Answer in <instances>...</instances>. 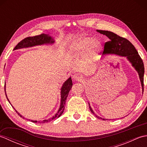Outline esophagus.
Returning <instances> with one entry per match:
<instances>
[{
  "mask_svg": "<svg viewBox=\"0 0 147 147\" xmlns=\"http://www.w3.org/2000/svg\"><path fill=\"white\" fill-rule=\"evenodd\" d=\"M72 78H73L74 81H78L79 82V81H82L83 80V75H82V74H78V73H76V74H73Z\"/></svg>",
  "mask_w": 147,
  "mask_h": 147,
  "instance_id": "1",
  "label": "esophagus"
}]
</instances>
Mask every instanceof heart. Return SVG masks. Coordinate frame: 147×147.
<instances>
[{"label":"heart","instance_id":"1","mask_svg":"<svg viewBox=\"0 0 147 147\" xmlns=\"http://www.w3.org/2000/svg\"><path fill=\"white\" fill-rule=\"evenodd\" d=\"M101 47L100 42L98 40H93L90 36H81L71 43L70 50L72 53L79 55L88 49V54L92 56L97 52Z\"/></svg>","mask_w":147,"mask_h":147}]
</instances>
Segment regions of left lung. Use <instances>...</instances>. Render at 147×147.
<instances>
[{
  "mask_svg": "<svg viewBox=\"0 0 147 147\" xmlns=\"http://www.w3.org/2000/svg\"><path fill=\"white\" fill-rule=\"evenodd\" d=\"M97 32L103 34V35H106L109 38V41L105 43L103 54H116L126 57L131 63L132 64L133 66L138 71L143 91V85H144V84H143V79H144L143 76H144L145 72L144 64H143L142 59L140 57L138 52H137L134 45L128 40L119 36L113 32L105 30H97ZM89 107L92 113L94 114L96 117L104 120V119L97 116L94 113V112L93 111L92 109L90 107V104Z\"/></svg>",
  "mask_w": 147,
  "mask_h": 147,
  "instance_id": "1",
  "label": "left lung"
}]
</instances>
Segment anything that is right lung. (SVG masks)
I'll list each match as a JSON object with an SVG mask.
<instances>
[{
  "instance_id": "right-lung-1",
  "label": "right lung",
  "mask_w": 147,
  "mask_h": 147,
  "mask_svg": "<svg viewBox=\"0 0 147 147\" xmlns=\"http://www.w3.org/2000/svg\"><path fill=\"white\" fill-rule=\"evenodd\" d=\"M54 41L53 38H52L51 36H50L47 35H45V34H41V35H36V36H28L26 37V38H24L23 40H22L21 41H20L18 43V45L15 47L14 50H16L19 49H22V48H24V47H33V46H35V45H42V44H45V43H54ZM72 86H73V83H72V80L71 78H69L67 80L65 81L64 83L63 84V85L62 86L61 88V105H60V108H59V111H57V113L53 116L52 117L49 119L47 120H43L42 121H39L38 123H49L50 121H52L56 119L62 115V114L63 113L64 110V105H65V100H66V98L68 96L69 92L70 90L72 88ZM4 90H5V93L6 95V97H7V95H6L5 93V85L4 86ZM8 101L9 102V99L7 98ZM16 112H17V114L20 115V117H23L24 119V117L22 116L21 115H20V113L16 111ZM33 123H37V121H31Z\"/></svg>"
}]
</instances>
